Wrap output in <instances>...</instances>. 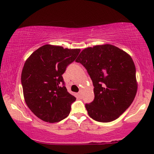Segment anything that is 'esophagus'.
<instances>
[{"instance_id":"1","label":"esophagus","mask_w":154,"mask_h":154,"mask_svg":"<svg viewBox=\"0 0 154 154\" xmlns=\"http://www.w3.org/2000/svg\"><path fill=\"white\" fill-rule=\"evenodd\" d=\"M78 97H79V98L82 97V92L79 91V93H78Z\"/></svg>"}]
</instances>
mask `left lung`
I'll return each mask as SVG.
<instances>
[{
	"label": "left lung",
	"mask_w": 154,
	"mask_h": 154,
	"mask_svg": "<svg viewBox=\"0 0 154 154\" xmlns=\"http://www.w3.org/2000/svg\"><path fill=\"white\" fill-rule=\"evenodd\" d=\"M93 82L95 98L85 106L89 116L100 122L118 118L136 97V66L131 56L111 44L84 49L76 59Z\"/></svg>",
	"instance_id": "obj_1"
}]
</instances>
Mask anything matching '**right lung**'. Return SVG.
<instances>
[{
	"label": "right lung",
	"mask_w": 154,
	"mask_h": 154,
	"mask_svg": "<svg viewBox=\"0 0 154 154\" xmlns=\"http://www.w3.org/2000/svg\"><path fill=\"white\" fill-rule=\"evenodd\" d=\"M80 49L46 44L35 50L24 64L21 84L27 106L36 117L54 123L68 116L76 100L67 91L62 75Z\"/></svg>",
	"instance_id": "right-lung-1"
}]
</instances>
